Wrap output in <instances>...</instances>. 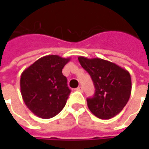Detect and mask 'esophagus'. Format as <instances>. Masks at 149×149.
Returning <instances> with one entry per match:
<instances>
[{
	"instance_id": "esophagus-1",
	"label": "esophagus",
	"mask_w": 149,
	"mask_h": 149,
	"mask_svg": "<svg viewBox=\"0 0 149 149\" xmlns=\"http://www.w3.org/2000/svg\"><path fill=\"white\" fill-rule=\"evenodd\" d=\"M76 90H77V91H79V92H83V87H82V86H79V87H78L77 89H76Z\"/></svg>"
}]
</instances>
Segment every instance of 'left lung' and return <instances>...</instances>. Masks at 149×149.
I'll use <instances>...</instances> for the list:
<instances>
[{
  "instance_id": "left-lung-1",
  "label": "left lung",
  "mask_w": 149,
  "mask_h": 149,
  "mask_svg": "<svg viewBox=\"0 0 149 149\" xmlns=\"http://www.w3.org/2000/svg\"><path fill=\"white\" fill-rule=\"evenodd\" d=\"M78 60L91 76L95 87V95L87 99L89 110L101 119L116 116L130 98L132 82L129 71L100 58L79 56Z\"/></svg>"
}]
</instances>
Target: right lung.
Instances as JSON below:
<instances>
[{"mask_svg": "<svg viewBox=\"0 0 149 149\" xmlns=\"http://www.w3.org/2000/svg\"><path fill=\"white\" fill-rule=\"evenodd\" d=\"M70 60V58L49 54L22 72L20 93L27 108L37 117H54L65 105L70 89L62 70Z\"/></svg>", "mask_w": 149, "mask_h": 149, "instance_id": "1", "label": "right lung"}]
</instances>
